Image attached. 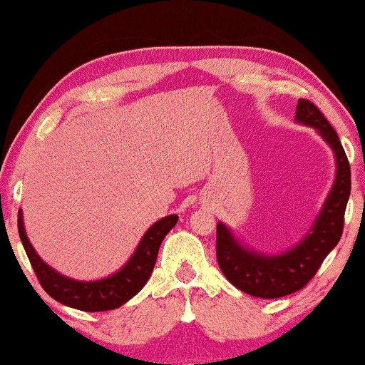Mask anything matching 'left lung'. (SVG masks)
Returning <instances> with one entry per match:
<instances>
[{
	"label": "left lung",
	"mask_w": 365,
	"mask_h": 365,
	"mask_svg": "<svg viewBox=\"0 0 365 365\" xmlns=\"http://www.w3.org/2000/svg\"><path fill=\"white\" fill-rule=\"evenodd\" d=\"M296 123L314 128L336 158V178L311 229L296 246L281 254H264L244 246L224 222H217V262L239 291L261 299H277L301 291L314 277L344 229V212L351 194V166L337 133L316 104L299 99Z\"/></svg>",
	"instance_id": "1"
}]
</instances>
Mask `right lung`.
I'll return each instance as SVG.
<instances>
[{
	"label": "right lung",
	"mask_w": 365,
	"mask_h": 365,
	"mask_svg": "<svg viewBox=\"0 0 365 365\" xmlns=\"http://www.w3.org/2000/svg\"><path fill=\"white\" fill-rule=\"evenodd\" d=\"M178 219L176 214H171L154 222L144 232L136 251L131 254L128 262L111 276L98 279V281H78V279L63 276L61 272L48 266L29 242L21 209L18 212V232L39 284L54 301L68 307L79 309V311L101 312L121 307L141 291L156 264L163 239L176 226Z\"/></svg>",
	"instance_id": "1"
}]
</instances>
